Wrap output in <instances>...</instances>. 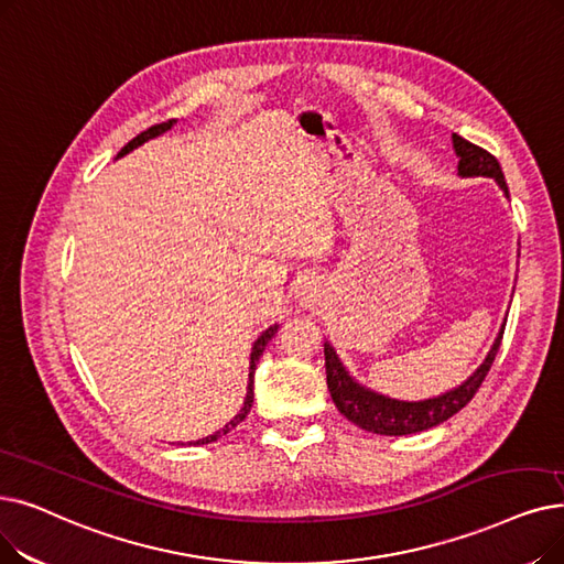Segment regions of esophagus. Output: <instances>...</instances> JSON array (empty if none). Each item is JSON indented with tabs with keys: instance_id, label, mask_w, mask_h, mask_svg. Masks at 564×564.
Segmentation results:
<instances>
[{
	"instance_id": "obj_1",
	"label": "esophagus",
	"mask_w": 564,
	"mask_h": 564,
	"mask_svg": "<svg viewBox=\"0 0 564 564\" xmlns=\"http://www.w3.org/2000/svg\"><path fill=\"white\" fill-rule=\"evenodd\" d=\"M300 297H302V306L315 308L317 304L323 302V292H321V288H317V285L306 283V285L302 288V292H300Z\"/></svg>"
}]
</instances>
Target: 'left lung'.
I'll list each match as a JSON object with an SVG mask.
<instances>
[{
  "label": "left lung",
  "instance_id": "obj_1",
  "mask_svg": "<svg viewBox=\"0 0 564 564\" xmlns=\"http://www.w3.org/2000/svg\"><path fill=\"white\" fill-rule=\"evenodd\" d=\"M452 138H454V150L460 159L458 173L463 177H494L500 184V188L509 195L498 159L491 152L481 150V147L468 142L456 133ZM502 334L505 332H500L498 340L494 343V350L488 352L486 361L479 366L477 373L470 380H465L460 387L447 391L443 397L420 401V403L394 401V399L376 394V391L359 387L340 366L334 348L329 343H325V369H327L329 394L343 417H348L352 424H357L364 431L380 433V435H408V433H420V431L433 429L437 424L447 422L452 414H456L460 408H465L475 399L481 382L486 380L488 371H491V366L496 361Z\"/></svg>",
  "mask_w": 564,
  "mask_h": 564
}]
</instances>
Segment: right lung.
<instances>
[{
    "mask_svg": "<svg viewBox=\"0 0 564 564\" xmlns=\"http://www.w3.org/2000/svg\"><path fill=\"white\" fill-rule=\"evenodd\" d=\"M175 124V119H167V121H163V124H154V127H150L147 131H142V133H138L127 147H121V152L117 154V159L119 156H124V154H129L131 150H135L138 144H142V142H147V140H152V138H156V135H161L163 131H167L170 127ZM276 329H279V325H274V327H269V329H264L262 332V336L256 340V346H253V352H251V373H249V391H247V401H243V408L239 410V414L237 417L230 422V424H226L221 431H216L214 435H207V437H203V440H195L193 445H207V443H214V440H218V437H224V435H228L237 424H241L243 420H247V414L251 412V403H253V376H256V364H258V359H260V355H262V350H264V346L269 340H272V336L276 334Z\"/></svg>",
    "mask_w": 564,
    "mask_h": 564,
    "instance_id": "add662e5",
    "label": "right lung"
}]
</instances>
